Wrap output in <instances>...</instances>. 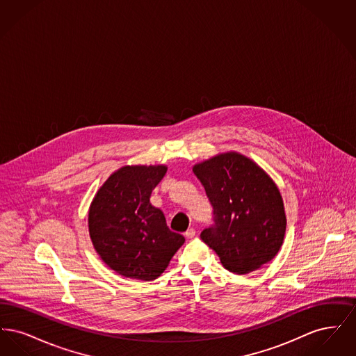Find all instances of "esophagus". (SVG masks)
Listing matches in <instances>:
<instances>
[{
	"label": "esophagus",
	"mask_w": 356,
	"mask_h": 356,
	"mask_svg": "<svg viewBox=\"0 0 356 356\" xmlns=\"http://www.w3.org/2000/svg\"><path fill=\"white\" fill-rule=\"evenodd\" d=\"M184 235H186V237H188V238H192V237L196 236V229H195V228H188Z\"/></svg>",
	"instance_id": "esophagus-1"
}]
</instances>
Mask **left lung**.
<instances>
[{
  "mask_svg": "<svg viewBox=\"0 0 356 356\" xmlns=\"http://www.w3.org/2000/svg\"><path fill=\"white\" fill-rule=\"evenodd\" d=\"M213 207L215 225L202 240L237 275L256 271L277 254L286 235L280 191L254 160L231 151L193 165Z\"/></svg>",
  "mask_w": 356,
  "mask_h": 356,
  "instance_id": "1",
  "label": "left lung"
}]
</instances>
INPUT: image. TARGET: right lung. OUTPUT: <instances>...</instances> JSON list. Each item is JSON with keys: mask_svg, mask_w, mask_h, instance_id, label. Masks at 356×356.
<instances>
[{"mask_svg": "<svg viewBox=\"0 0 356 356\" xmlns=\"http://www.w3.org/2000/svg\"><path fill=\"white\" fill-rule=\"evenodd\" d=\"M167 170L164 164L124 165L104 181L89 207L88 228L96 252L125 277L154 280L186 241L151 204Z\"/></svg>", "mask_w": 356, "mask_h": 356, "instance_id": "1", "label": "right lung"}]
</instances>
